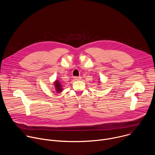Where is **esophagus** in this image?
Listing matches in <instances>:
<instances>
[{"label":"esophagus","mask_w":155,"mask_h":155,"mask_svg":"<svg viewBox=\"0 0 155 155\" xmlns=\"http://www.w3.org/2000/svg\"><path fill=\"white\" fill-rule=\"evenodd\" d=\"M75 80H80L81 79V77H74Z\"/></svg>","instance_id":"esophagus-1"}]
</instances>
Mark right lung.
Masks as SVG:
<instances>
[{
    "instance_id": "add662e5",
    "label": "right lung",
    "mask_w": 155,
    "mask_h": 155,
    "mask_svg": "<svg viewBox=\"0 0 155 155\" xmlns=\"http://www.w3.org/2000/svg\"><path fill=\"white\" fill-rule=\"evenodd\" d=\"M54 86L55 87V90L56 91V93H59L62 92V83H61L60 81L56 80L54 82Z\"/></svg>"
}]
</instances>
